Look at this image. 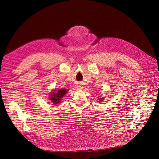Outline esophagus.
<instances>
[{
    "label": "esophagus",
    "instance_id": "esophagus-1",
    "mask_svg": "<svg viewBox=\"0 0 159 159\" xmlns=\"http://www.w3.org/2000/svg\"><path fill=\"white\" fill-rule=\"evenodd\" d=\"M77 88L78 89H80L82 88V87H81V86H77Z\"/></svg>",
    "mask_w": 159,
    "mask_h": 159
}]
</instances>
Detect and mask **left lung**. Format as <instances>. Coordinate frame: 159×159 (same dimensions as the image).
Returning <instances> with one entry per match:
<instances>
[{"instance_id": "left-lung-1", "label": "left lung", "mask_w": 159, "mask_h": 159, "mask_svg": "<svg viewBox=\"0 0 159 159\" xmlns=\"http://www.w3.org/2000/svg\"><path fill=\"white\" fill-rule=\"evenodd\" d=\"M102 99H103L102 98H100V101H102Z\"/></svg>"}]
</instances>
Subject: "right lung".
I'll use <instances>...</instances> for the list:
<instances>
[{
	"label": "right lung",
	"mask_w": 159,
	"mask_h": 159,
	"mask_svg": "<svg viewBox=\"0 0 159 159\" xmlns=\"http://www.w3.org/2000/svg\"><path fill=\"white\" fill-rule=\"evenodd\" d=\"M67 93V89H61L58 90L57 93L55 91H53L52 93L50 95V100H52V101L53 104H57L61 102V98H62L63 96H64L65 94Z\"/></svg>",
	"instance_id": "1"
}]
</instances>
